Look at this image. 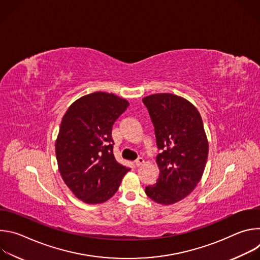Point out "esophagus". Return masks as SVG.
I'll return each instance as SVG.
<instances>
[{"instance_id":"esophagus-1","label":"esophagus","mask_w":260,"mask_h":260,"mask_svg":"<svg viewBox=\"0 0 260 260\" xmlns=\"http://www.w3.org/2000/svg\"><path fill=\"white\" fill-rule=\"evenodd\" d=\"M135 164H136L137 167H141V166L144 164V159H143L142 157H139V158L135 161Z\"/></svg>"}]
</instances>
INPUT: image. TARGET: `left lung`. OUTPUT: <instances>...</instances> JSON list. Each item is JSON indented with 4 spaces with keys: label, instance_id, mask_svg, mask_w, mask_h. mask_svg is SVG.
Returning <instances> with one entry per match:
<instances>
[{
    "label": "left lung",
    "instance_id": "left-lung-1",
    "mask_svg": "<svg viewBox=\"0 0 260 260\" xmlns=\"http://www.w3.org/2000/svg\"><path fill=\"white\" fill-rule=\"evenodd\" d=\"M143 103L154 125L159 176L146 194L160 205L186 198L201 181L209 153V142L198 109L172 93L145 96Z\"/></svg>",
    "mask_w": 260,
    "mask_h": 260
}]
</instances>
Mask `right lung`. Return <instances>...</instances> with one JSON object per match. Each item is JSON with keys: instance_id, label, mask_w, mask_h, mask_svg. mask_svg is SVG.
I'll return each instance as SVG.
<instances>
[{"instance_id": "add662e5", "label": "right lung", "mask_w": 260, "mask_h": 260, "mask_svg": "<svg viewBox=\"0 0 260 260\" xmlns=\"http://www.w3.org/2000/svg\"><path fill=\"white\" fill-rule=\"evenodd\" d=\"M129 103L113 93L92 92L74 102L64 113L55 142L62 180L86 204H102L118 190L129 171L113 155L112 126Z\"/></svg>"}]
</instances>
